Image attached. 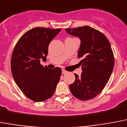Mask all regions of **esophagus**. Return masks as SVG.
Listing matches in <instances>:
<instances>
[{"mask_svg":"<svg viewBox=\"0 0 127 127\" xmlns=\"http://www.w3.org/2000/svg\"><path fill=\"white\" fill-rule=\"evenodd\" d=\"M67 73V71H65V69H62V74H66Z\"/></svg>","mask_w":127,"mask_h":127,"instance_id":"34e87169","label":"esophagus"}]
</instances>
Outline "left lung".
<instances>
[{
	"instance_id": "1",
	"label": "left lung",
	"mask_w": 127,
	"mask_h": 127,
	"mask_svg": "<svg viewBox=\"0 0 127 127\" xmlns=\"http://www.w3.org/2000/svg\"><path fill=\"white\" fill-rule=\"evenodd\" d=\"M65 30L81 39L78 57L83 58L79 62L81 76L75 74V81L69 85L70 91L79 100H91L102 92L113 71L115 59L111 44L102 32L89 26Z\"/></svg>"
}]
</instances>
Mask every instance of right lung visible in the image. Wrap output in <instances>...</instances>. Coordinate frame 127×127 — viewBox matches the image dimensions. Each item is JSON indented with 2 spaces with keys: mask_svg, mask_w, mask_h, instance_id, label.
Here are the masks:
<instances>
[{
  "mask_svg": "<svg viewBox=\"0 0 127 127\" xmlns=\"http://www.w3.org/2000/svg\"><path fill=\"white\" fill-rule=\"evenodd\" d=\"M61 31L35 27L18 40L11 58V71L14 81L27 98L43 102L53 96L60 79L62 69H50L40 64L46 60L48 45Z\"/></svg>",
  "mask_w": 127,
  "mask_h": 127,
  "instance_id": "right-lung-1",
  "label": "right lung"
}]
</instances>
